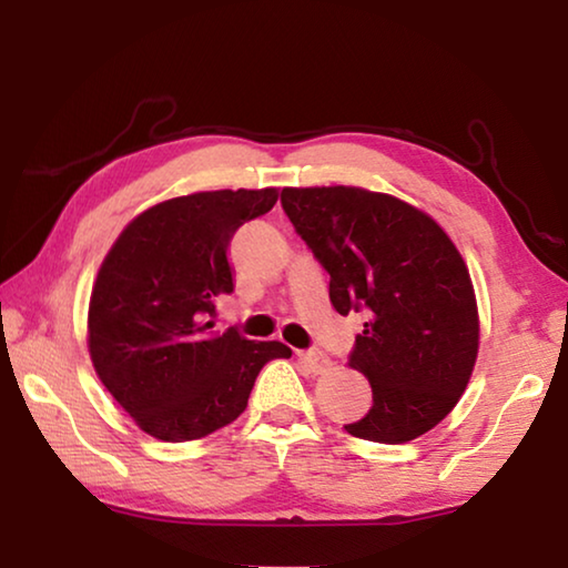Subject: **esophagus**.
<instances>
[{
	"label": "esophagus",
	"instance_id": "34e87169",
	"mask_svg": "<svg viewBox=\"0 0 568 568\" xmlns=\"http://www.w3.org/2000/svg\"><path fill=\"white\" fill-rule=\"evenodd\" d=\"M297 358H301V363H305V368L311 373H323L331 365L328 355H325L323 351H303V353H297Z\"/></svg>",
	"mask_w": 568,
	"mask_h": 568
}]
</instances>
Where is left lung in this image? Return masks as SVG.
I'll use <instances>...</instances> for the list:
<instances>
[{
	"label": "left lung",
	"mask_w": 568,
	"mask_h": 568,
	"mask_svg": "<svg viewBox=\"0 0 568 568\" xmlns=\"http://www.w3.org/2000/svg\"><path fill=\"white\" fill-rule=\"evenodd\" d=\"M295 233L331 275L341 315L365 313L348 355L373 406L345 426L376 444H406L444 420L468 386L478 311L464 257L436 220L363 187H285Z\"/></svg>",
	"instance_id": "left-lung-1"
}]
</instances>
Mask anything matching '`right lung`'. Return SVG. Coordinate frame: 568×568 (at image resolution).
I'll return each instance as SVG.
<instances>
[{
    "mask_svg": "<svg viewBox=\"0 0 568 568\" xmlns=\"http://www.w3.org/2000/svg\"><path fill=\"white\" fill-rule=\"evenodd\" d=\"M277 190L172 197L122 230L90 297V355L134 423L170 444L205 438L245 410L257 373L291 358L277 341L213 335L215 301L235 291L230 240L265 215Z\"/></svg>",
    "mask_w": 568,
    "mask_h": 568,
    "instance_id": "1",
    "label": "right lung"
}]
</instances>
